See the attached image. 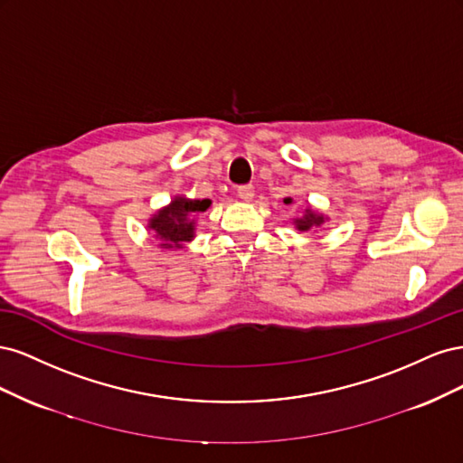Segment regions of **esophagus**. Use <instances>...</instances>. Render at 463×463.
Masks as SVG:
<instances>
[{"mask_svg": "<svg viewBox=\"0 0 463 463\" xmlns=\"http://www.w3.org/2000/svg\"><path fill=\"white\" fill-rule=\"evenodd\" d=\"M237 194H240V199L245 201V203H250L255 197V187L253 185H241L240 189H237Z\"/></svg>", "mask_w": 463, "mask_h": 463, "instance_id": "esophagus-1", "label": "esophagus"}]
</instances>
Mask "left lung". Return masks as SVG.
<instances>
[{"label": "left lung", "instance_id": "left-lung-1", "mask_svg": "<svg viewBox=\"0 0 463 463\" xmlns=\"http://www.w3.org/2000/svg\"><path fill=\"white\" fill-rule=\"evenodd\" d=\"M284 203H286V204H293V199L288 197V199H284ZM326 222H328V216L318 213V210L313 208L311 204H305L301 216H296V218L291 220L293 226H296V230H299V232H315V230H320L322 226H325Z\"/></svg>", "mask_w": 463, "mask_h": 463}]
</instances>
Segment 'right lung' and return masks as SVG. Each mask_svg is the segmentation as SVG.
Here are the masks:
<instances>
[{
  "instance_id": "obj_1",
  "label": "right lung",
  "mask_w": 463,
  "mask_h": 463,
  "mask_svg": "<svg viewBox=\"0 0 463 463\" xmlns=\"http://www.w3.org/2000/svg\"><path fill=\"white\" fill-rule=\"evenodd\" d=\"M213 204L210 199H189L175 194L170 204L156 210L146 223V230L158 241L160 249H184L194 240L197 214Z\"/></svg>"
}]
</instances>
